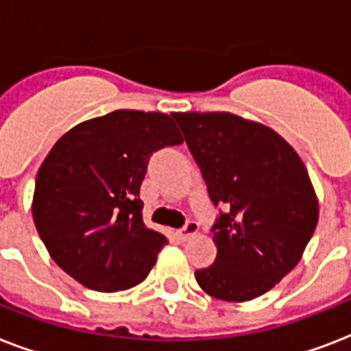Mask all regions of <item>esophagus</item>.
Here are the masks:
<instances>
[{
    "label": "esophagus",
    "instance_id": "esophagus-1",
    "mask_svg": "<svg viewBox=\"0 0 351 351\" xmlns=\"http://www.w3.org/2000/svg\"><path fill=\"white\" fill-rule=\"evenodd\" d=\"M198 230H200V228H198V224L195 222V220H187L186 226L180 230V234L184 237V239H189V237H193V234H197Z\"/></svg>",
    "mask_w": 351,
    "mask_h": 351
}]
</instances>
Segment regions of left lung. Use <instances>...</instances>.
<instances>
[{
    "label": "left lung",
    "instance_id": "8db88e82",
    "mask_svg": "<svg viewBox=\"0 0 351 351\" xmlns=\"http://www.w3.org/2000/svg\"><path fill=\"white\" fill-rule=\"evenodd\" d=\"M215 206L217 258L197 269L215 299L245 302L280 282L297 264L319 220L308 169L278 132L231 112H173Z\"/></svg>",
    "mask_w": 351,
    "mask_h": 351
}]
</instances>
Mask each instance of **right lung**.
<instances>
[{"label": "right lung", "instance_id": "right-lung-1", "mask_svg": "<svg viewBox=\"0 0 351 351\" xmlns=\"http://www.w3.org/2000/svg\"><path fill=\"white\" fill-rule=\"evenodd\" d=\"M184 142L164 112L112 111L63 134L36 176L32 219L49 255L95 291L136 286L167 239L143 224L151 154Z\"/></svg>", "mask_w": 351, "mask_h": 351}]
</instances>
